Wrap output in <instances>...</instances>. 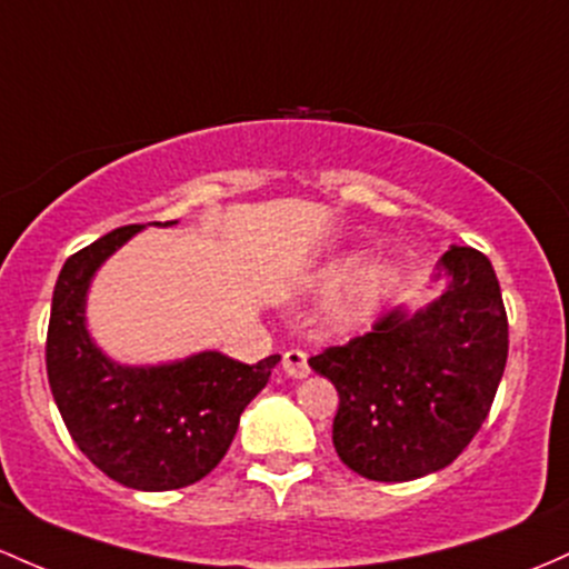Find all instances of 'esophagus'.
Wrapping results in <instances>:
<instances>
[{"instance_id":"1","label":"esophagus","mask_w":569,"mask_h":569,"mask_svg":"<svg viewBox=\"0 0 569 569\" xmlns=\"http://www.w3.org/2000/svg\"><path fill=\"white\" fill-rule=\"evenodd\" d=\"M283 372L289 378H308L310 376L308 353L299 351V348H291V351H286L283 353Z\"/></svg>"}]
</instances>
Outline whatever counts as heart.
I'll list each match as a JSON object with an SVG mask.
<instances>
[{"label": "heart", "instance_id": "1", "mask_svg": "<svg viewBox=\"0 0 569 569\" xmlns=\"http://www.w3.org/2000/svg\"><path fill=\"white\" fill-rule=\"evenodd\" d=\"M313 280L316 289L337 291L329 305V321L340 329H351L370 321L402 291L408 267L397 256L365 259L361 251H346L332 256Z\"/></svg>", "mask_w": 569, "mask_h": 569}]
</instances>
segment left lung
Here are the masks:
<instances>
[{"instance_id":"8db88e82","label":"left lung","mask_w":569,"mask_h":569,"mask_svg":"<svg viewBox=\"0 0 569 569\" xmlns=\"http://www.w3.org/2000/svg\"><path fill=\"white\" fill-rule=\"evenodd\" d=\"M432 280L446 289L429 305H399L372 332L310 359L340 395L337 457L361 478L402 483L442 470L495 402L508 361L495 267L476 248L451 246Z\"/></svg>"}]
</instances>
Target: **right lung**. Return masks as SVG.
Listing matches in <instances>:
<instances>
[{
	"label": "right lung",
	"mask_w": 569,
	"mask_h": 569,
	"mask_svg": "<svg viewBox=\"0 0 569 569\" xmlns=\"http://www.w3.org/2000/svg\"><path fill=\"white\" fill-rule=\"evenodd\" d=\"M142 229H112L64 261L53 289L46 365L59 413L80 451L121 486L170 491L202 480L223 459L242 410L264 389L280 356L259 365L221 351L161 365L110 359L86 323L89 289L99 267Z\"/></svg>",
	"instance_id": "right-lung-1"
}]
</instances>
